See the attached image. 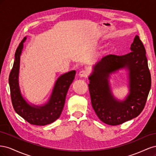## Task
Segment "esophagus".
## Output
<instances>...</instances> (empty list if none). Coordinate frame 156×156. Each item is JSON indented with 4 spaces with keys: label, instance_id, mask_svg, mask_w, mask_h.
Returning <instances> with one entry per match:
<instances>
[{
    "label": "esophagus",
    "instance_id": "obj_1",
    "mask_svg": "<svg viewBox=\"0 0 156 156\" xmlns=\"http://www.w3.org/2000/svg\"><path fill=\"white\" fill-rule=\"evenodd\" d=\"M79 75V76L81 77H87L88 75V71H87L85 69H83V70L80 71Z\"/></svg>",
    "mask_w": 156,
    "mask_h": 156
}]
</instances>
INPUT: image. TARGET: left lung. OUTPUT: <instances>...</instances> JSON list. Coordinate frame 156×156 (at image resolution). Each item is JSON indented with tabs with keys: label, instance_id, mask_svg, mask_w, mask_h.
Listing matches in <instances>:
<instances>
[{
	"label": "left lung",
	"instance_id": "obj_1",
	"mask_svg": "<svg viewBox=\"0 0 156 156\" xmlns=\"http://www.w3.org/2000/svg\"><path fill=\"white\" fill-rule=\"evenodd\" d=\"M130 49V53L124 55L104 56L89 77L92 107L100 120L108 125H120L139 116L144 108L151 88L146 50L139 36L135 37ZM125 67L130 70V92L125 101L119 102L112 96L107 79L109 73Z\"/></svg>",
	"mask_w": 156,
	"mask_h": 156
}]
</instances>
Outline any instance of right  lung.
I'll list each match as a JSON object with an SVG mask.
<instances>
[{
    "mask_svg": "<svg viewBox=\"0 0 156 156\" xmlns=\"http://www.w3.org/2000/svg\"><path fill=\"white\" fill-rule=\"evenodd\" d=\"M25 37L17 47L13 68L9 75V84L12 105L17 114L29 124L45 126L55 122L60 117L64 106L66 97L69 85L73 81L76 72L71 71L58 79L49 102L42 107H33L23 98L18 83L20 55L23 48Z\"/></svg>",
    "mask_w": 156,
    "mask_h": 156,
    "instance_id": "1",
    "label": "right lung"
}]
</instances>
